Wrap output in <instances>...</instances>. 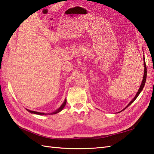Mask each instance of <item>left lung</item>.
Masks as SVG:
<instances>
[{
    "label": "left lung",
    "instance_id": "1",
    "mask_svg": "<svg viewBox=\"0 0 154 154\" xmlns=\"http://www.w3.org/2000/svg\"><path fill=\"white\" fill-rule=\"evenodd\" d=\"M143 56H144V55H143ZM143 66H144V73H143V80H142V84H141V85H140V89H139V90H138V93H136V96L134 97V99L130 101V103L128 104V105L126 106V107L125 108V109H126L127 107H128L130 104H131L136 99V98L138 97V95L140 94V93H141V91H142V89H143V87H144V85H145V83H146V76H147V68H146V62H145V58L143 57ZM125 109H124L123 110H124Z\"/></svg>",
    "mask_w": 154,
    "mask_h": 154
}]
</instances>
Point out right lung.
Masks as SVG:
<instances>
[{"instance_id":"add662e5","label":"right lung","mask_w":154,"mask_h":154,"mask_svg":"<svg viewBox=\"0 0 154 154\" xmlns=\"http://www.w3.org/2000/svg\"><path fill=\"white\" fill-rule=\"evenodd\" d=\"M66 103H67V100H66V99H65V101L63 102V103L61 104V106L58 109H57L55 111V112H51V113H50V114H57V113H58V112H60V111H61L63 109V108L65 107V104H66ZM29 112H30V113H33V114H38V115H46V114H48L47 113L45 114V113H43V112H35V111H32V110H28V109H26Z\"/></svg>"}]
</instances>
